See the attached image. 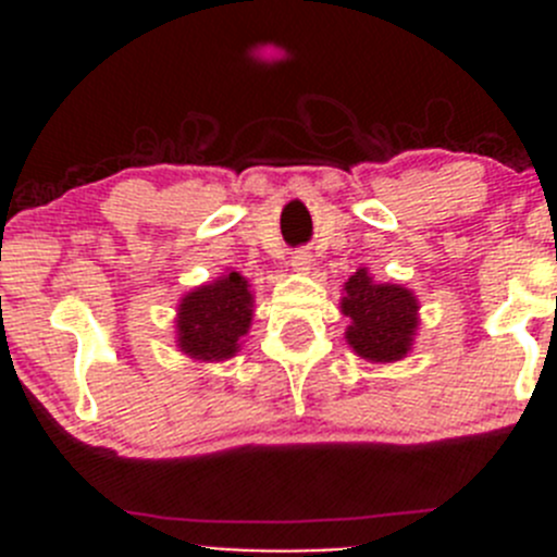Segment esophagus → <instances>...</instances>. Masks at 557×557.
<instances>
[{
	"label": "esophagus",
	"instance_id": "34e87169",
	"mask_svg": "<svg viewBox=\"0 0 557 557\" xmlns=\"http://www.w3.org/2000/svg\"><path fill=\"white\" fill-rule=\"evenodd\" d=\"M290 267H294L296 272H310L312 256L307 250H296L294 256H290Z\"/></svg>",
	"mask_w": 557,
	"mask_h": 557
}]
</instances>
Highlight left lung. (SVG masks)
<instances>
[{"label":"left lung","instance_id":"1","mask_svg":"<svg viewBox=\"0 0 557 557\" xmlns=\"http://www.w3.org/2000/svg\"><path fill=\"white\" fill-rule=\"evenodd\" d=\"M342 312L350 318L347 342L369 361H398L407 356L418 329V301L401 285H377L367 269L345 283Z\"/></svg>","mask_w":557,"mask_h":557}]
</instances>
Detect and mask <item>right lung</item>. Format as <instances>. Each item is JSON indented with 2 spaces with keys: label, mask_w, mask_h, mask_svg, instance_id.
Segmentation results:
<instances>
[{
  "label": "right lung",
  "mask_w": 557,
  "mask_h": 557,
  "mask_svg": "<svg viewBox=\"0 0 557 557\" xmlns=\"http://www.w3.org/2000/svg\"><path fill=\"white\" fill-rule=\"evenodd\" d=\"M252 296L239 272L190 290L177 312V342L196 361H223L239 350L250 329Z\"/></svg>",
  "instance_id": "right-lung-1"
}]
</instances>
